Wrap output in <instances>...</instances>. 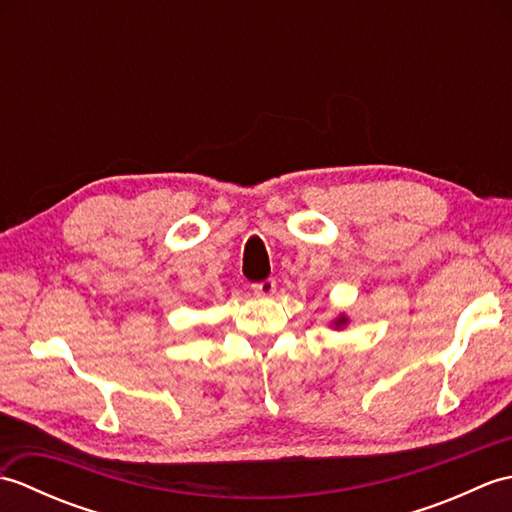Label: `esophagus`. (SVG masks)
<instances>
[{"label":"esophagus","mask_w":512,"mask_h":512,"mask_svg":"<svg viewBox=\"0 0 512 512\" xmlns=\"http://www.w3.org/2000/svg\"><path fill=\"white\" fill-rule=\"evenodd\" d=\"M275 288H277V284H275L273 279H264V281H259V284L253 286L255 295H257V297H264V299L273 297V295H275Z\"/></svg>","instance_id":"obj_1"}]
</instances>
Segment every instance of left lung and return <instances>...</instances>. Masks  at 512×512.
Here are the masks:
<instances>
[{
  "label": "left lung",
  "mask_w": 512,
  "mask_h": 512,
  "mask_svg": "<svg viewBox=\"0 0 512 512\" xmlns=\"http://www.w3.org/2000/svg\"><path fill=\"white\" fill-rule=\"evenodd\" d=\"M347 323H350V317H345V314H339V317H336V319H334L330 325H332L334 330H343Z\"/></svg>",
  "instance_id": "8db88e82"
}]
</instances>
